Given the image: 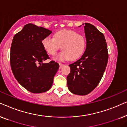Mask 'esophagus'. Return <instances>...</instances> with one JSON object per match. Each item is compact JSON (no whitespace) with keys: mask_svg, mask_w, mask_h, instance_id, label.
Returning <instances> with one entry per match:
<instances>
[{"mask_svg":"<svg viewBox=\"0 0 127 127\" xmlns=\"http://www.w3.org/2000/svg\"><path fill=\"white\" fill-rule=\"evenodd\" d=\"M59 64H60V69L62 68V67L64 66V64H61V63H59Z\"/></svg>","mask_w":127,"mask_h":127,"instance_id":"1","label":"esophagus"}]
</instances>
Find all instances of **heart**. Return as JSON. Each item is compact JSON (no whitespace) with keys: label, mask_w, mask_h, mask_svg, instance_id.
<instances>
[{"label":"heart","mask_w":127,"mask_h":127,"mask_svg":"<svg viewBox=\"0 0 127 127\" xmlns=\"http://www.w3.org/2000/svg\"><path fill=\"white\" fill-rule=\"evenodd\" d=\"M44 50L51 55H55L61 46L62 50L54 59L55 60H76L84 53L86 40L83 34L69 29L58 31L54 34V38L47 36L41 41Z\"/></svg>","instance_id":"1"}]
</instances>
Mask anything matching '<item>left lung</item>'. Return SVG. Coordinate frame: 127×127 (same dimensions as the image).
<instances>
[{"mask_svg":"<svg viewBox=\"0 0 127 127\" xmlns=\"http://www.w3.org/2000/svg\"><path fill=\"white\" fill-rule=\"evenodd\" d=\"M83 25L87 41L86 51L79 60L69 65L70 72L67 76L69 91L79 95H87L96 88L108 61L107 44L103 34L91 24Z\"/></svg>","mask_w":127,"mask_h":127,"instance_id":"obj_1","label":"left lung"}]
</instances>
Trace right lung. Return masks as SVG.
Listing matches in <instances>:
<instances>
[{
	"label": "right lung",
	"mask_w": 127,
	"mask_h": 127,
	"mask_svg": "<svg viewBox=\"0 0 127 127\" xmlns=\"http://www.w3.org/2000/svg\"><path fill=\"white\" fill-rule=\"evenodd\" d=\"M51 31L33 24L24 26L14 36L10 49V65L17 81L31 93H42L50 89L59 64L43 61L49 57L41 45Z\"/></svg>",
	"instance_id": "add662e5"
}]
</instances>
